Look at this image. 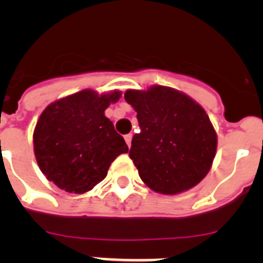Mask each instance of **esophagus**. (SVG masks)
<instances>
[{
	"instance_id": "obj_1",
	"label": "esophagus",
	"mask_w": 263,
	"mask_h": 263,
	"mask_svg": "<svg viewBox=\"0 0 263 263\" xmlns=\"http://www.w3.org/2000/svg\"><path fill=\"white\" fill-rule=\"evenodd\" d=\"M132 138H133V134H126V136H125V141H126V145L129 146H132Z\"/></svg>"
}]
</instances>
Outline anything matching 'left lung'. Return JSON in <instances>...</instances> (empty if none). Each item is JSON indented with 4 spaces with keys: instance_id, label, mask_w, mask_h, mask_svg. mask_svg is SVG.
<instances>
[{
    "instance_id": "1",
    "label": "left lung",
    "mask_w": 263,
    "mask_h": 263,
    "mask_svg": "<svg viewBox=\"0 0 263 263\" xmlns=\"http://www.w3.org/2000/svg\"><path fill=\"white\" fill-rule=\"evenodd\" d=\"M126 103L137 111L141 132L129 157L147 187L175 195L200 183L212 167L217 136L199 104L170 87L129 89Z\"/></svg>"
}]
</instances>
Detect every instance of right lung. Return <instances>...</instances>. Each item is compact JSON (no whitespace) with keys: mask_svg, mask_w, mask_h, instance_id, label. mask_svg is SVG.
I'll use <instances>...</instances> for the list:
<instances>
[{"mask_svg":"<svg viewBox=\"0 0 263 263\" xmlns=\"http://www.w3.org/2000/svg\"><path fill=\"white\" fill-rule=\"evenodd\" d=\"M120 90L99 95L84 89L50 104L34 130V154L41 171L60 190L84 194L104 180L110 163L129 152L104 111Z\"/></svg>","mask_w":263,"mask_h":263,"instance_id":"1","label":"right lung"}]
</instances>
